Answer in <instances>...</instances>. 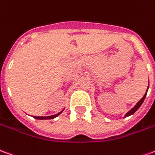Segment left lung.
Wrapping results in <instances>:
<instances>
[{
    "label": "left lung",
    "mask_w": 155,
    "mask_h": 155,
    "mask_svg": "<svg viewBox=\"0 0 155 155\" xmlns=\"http://www.w3.org/2000/svg\"><path fill=\"white\" fill-rule=\"evenodd\" d=\"M148 86H149V84H148ZM148 90H147V91H146L145 94L143 95V98L140 100V101H138L137 104L135 105V107H132V108H131L130 110V111H129L127 114L124 115V118H126V117H128V116H130V115H132L134 113H136V111H137V109L139 108V107H140L141 106H142L143 102L144 101V100H145V98H146V95H147V93H148Z\"/></svg>",
    "instance_id": "1"
}]
</instances>
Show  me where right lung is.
<instances>
[{"mask_svg": "<svg viewBox=\"0 0 155 155\" xmlns=\"http://www.w3.org/2000/svg\"><path fill=\"white\" fill-rule=\"evenodd\" d=\"M63 111H64V109H63L62 111H61L60 113L54 114V115H51V116H47V117H43V116H41V117H40V116H33V118L36 119H54V118H56V117H58Z\"/></svg>", "mask_w": 155, "mask_h": 155, "instance_id": "right-lung-1", "label": "right lung"}]
</instances>
